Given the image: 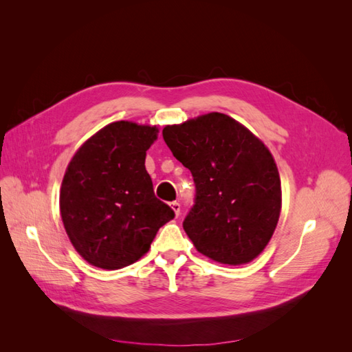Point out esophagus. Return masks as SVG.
Returning <instances> with one entry per match:
<instances>
[{
    "instance_id": "34e87169",
    "label": "esophagus",
    "mask_w": 352,
    "mask_h": 352,
    "mask_svg": "<svg viewBox=\"0 0 352 352\" xmlns=\"http://www.w3.org/2000/svg\"><path fill=\"white\" fill-rule=\"evenodd\" d=\"M170 208L173 210V212H175V216L177 217L179 216V212H180V204L177 201H173V202H170Z\"/></svg>"
}]
</instances>
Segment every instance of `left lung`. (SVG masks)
<instances>
[{
	"label": "left lung",
	"instance_id": "8db88e82",
	"mask_svg": "<svg viewBox=\"0 0 352 352\" xmlns=\"http://www.w3.org/2000/svg\"><path fill=\"white\" fill-rule=\"evenodd\" d=\"M163 138L194 176L195 206L184 229L197 251L229 265L257 258L282 210L279 170L269 148L248 127L216 111L167 124Z\"/></svg>",
	"mask_w": 352,
	"mask_h": 352
}]
</instances>
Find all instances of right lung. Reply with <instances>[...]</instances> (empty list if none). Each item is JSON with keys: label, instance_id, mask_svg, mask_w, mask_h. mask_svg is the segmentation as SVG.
I'll return each instance as SVG.
<instances>
[{"label": "right lung", "instance_id": "1", "mask_svg": "<svg viewBox=\"0 0 352 352\" xmlns=\"http://www.w3.org/2000/svg\"><path fill=\"white\" fill-rule=\"evenodd\" d=\"M158 127L129 120L104 126L74 153L60 188V214L80 257L104 270L131 265L175 217L155 198L145 155Z\"/></svg>", "mask_w": 352, "mask_h": 352}]
</instances>
